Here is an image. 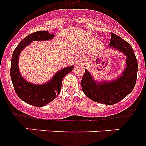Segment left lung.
I'll return each instance as SVG.
<instances>
[{"instance_id": "8db88e82", "label": "left lung", "mask_w": 146, "mask_h": 146, "mask_svg": "<svg viewBox=\"0 0 146 146\" xmlns=\"http://www.w3.org/2000/svg\"><path fill=\"white\" fill-rule=\"evenodd\" d=\"M109 48L119 51L127 57L126 67L121 74L112 81L98 82L85 70L81 85L85 94L91 100L112 105L126 98L133 91L137 81L138 64L131 45L118 35L111 33Z\"/></svg>"}]
</instances>
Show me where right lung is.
I'll return each mask as SVG.
<instances>
[{"label":"right lung","mask_w":146,"mask_h":146,"mask_svg":"<svg viewBox=\"0 0 146 146\" xmlns=\"http://www.w3.org/2000/svg\"><path fill=\"white\" fill-rule=\"evenodd\" d=\"M54 38V34L48 31H36L23 39L15 48L11 60L10 76L14 89L19 98L32 106H46L57 98L61 89L62 80L65 76L73 70L74 66H69L59 70L54 76L44 84H33L22 76L19 69V57L26 46L33 41H46Z\"/></svg>","instance_id":"add662e5"}]
</instances>
